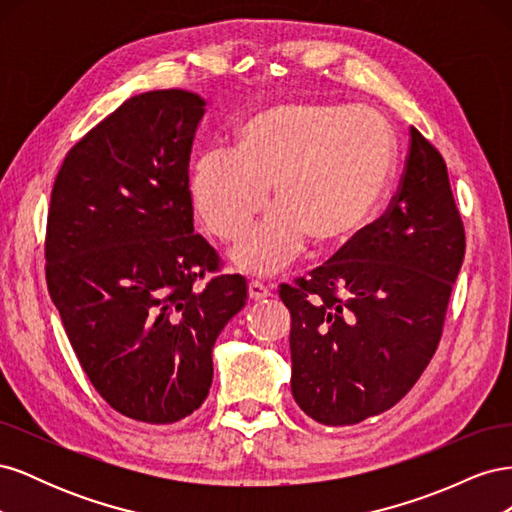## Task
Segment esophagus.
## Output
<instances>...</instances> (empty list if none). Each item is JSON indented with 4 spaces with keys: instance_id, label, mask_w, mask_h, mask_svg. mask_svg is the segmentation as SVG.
<instances>
[{
    "instance_id": "1",
    "label": "esophagus",
    "mask_w": 512,
    "mask_h": 512,
    "mask_svg": "<svg viewBox=\"0 0 512 512\" xmlns=\"http://www.w3.org/2000/svg\"><path fill=\"white\" fill-rule=\"evenodd\" d=\"M247 292H250L252 301H260V299L271 297L269 286H265L262 282H250V286H247Z\"/></svg>"
}]
</instances>
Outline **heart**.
<instances>
[{"mask_svg":"<svg viewBox=\"0 0 512 512\" xmlns=\"http://www.w3.org/2000/svg\"><path fill=\"white\" fill-rule=\"evenodd\" d=\"M395 147L389 123L371 108L277 104L237 134V151L200 153L190 194L205 226L239 239L269 203L275 207L232 250L245 273L273 275L309 239L344 243L371 218L389 185Z\"/></svg>","mask_w":512,"mask_h":512,"instance_id":"heart-1","label":"heart"}]
</instances>
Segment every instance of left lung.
<instances>
[{
	"mask_svg": "<svg viewBox=\"0 0 512 512\" xmlns=\"http://www.w3.org/2000/svg\"><path fill=\"white\" fill-rule=\"evenodd\" d=\"M466 232L440 151L416 128L391 205L309 277L290 309L292 397L322 425H354L404 397L442 337Z\"/></svg>",
	"mask_w": 512,
	"mask_h": 512,
	"instance_id": "obj_1",
	"label": "left lung"
}]
</instances>
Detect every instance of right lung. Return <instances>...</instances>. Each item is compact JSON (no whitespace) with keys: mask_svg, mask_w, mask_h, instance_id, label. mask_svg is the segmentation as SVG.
Instances as JSON below:
<instances>
[{"mask_svg":"<svg viewBox=\"0 0 512 512\" xmlns=\"http://www.w3.org/2000/svg\"><path fill=\"white\" fill-rule=\"evenodd\" d=\"M205 104L183 89L123 102L68 151L46 220V286L76 359L108 406L151 425L207 399L213 344L247 299L194 232Z\"/></svg>","mask_w":512,"mask_h":512,"instance_id":"add662e5","label":"right lung"}]
</instances>
